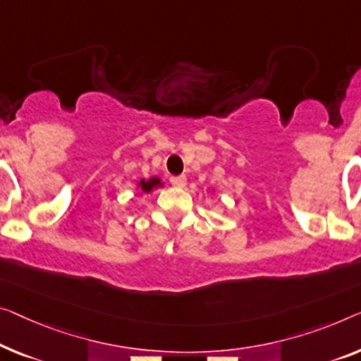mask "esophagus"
<instances>
[{"mask_svg":"<svg viewBox=\"0 0 361 361\" xmlns=\"http://www.w3.org/2000/svg\"><path fill=\"white\" fill-rule=\"evenodd\" d=\"M170 183H171V185H173L175 188H185V186H186V176H185V175L171 176Z\"/></svg>","mask_w":361,"mask_h":361,"instance_id":"obj_1","label":"esophagus"}]
</instances>
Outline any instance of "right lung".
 <instances>
[{
    "mask_svg": "<svg viewBox=\"0 0 361 361\" xmlns=\"http://www.w3.org/2000/svg\"><path fill=\"white\" fill-rule=\"evenodd\" d=\"M137 186L141 188L144 192H150L154 188H159L164 185H162V181H160V178H157V176H152V178H149V180H141L137 183Z\"/></svg>",
    "mask_w": 361,
    "mask_h": 361,
    "instance_id": "right-lung-1",
    "label": "right lung"
}]
</instances>
